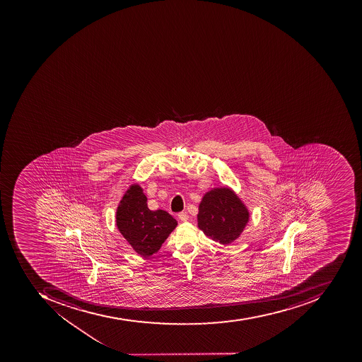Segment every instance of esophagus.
Returning a JSON list of instances; mask_svg holds the SVG:
<instances>
[{
  "mask_svg": "<svg viewBox=\"0 0 362 362\" xmlns=\"http://www.w3.org/2000/svg\"><path fill=\"white\" fill-rule=\"evenodd\" d=\"M178 218H180V221H187L188 214L186 211H182V213L178 214Z\"/></svg>",
  "mask_w": 362,
  "mask_h": 362,
  "instance_id": "34e87169",
  "label": "esophagus"
}]
</instances>
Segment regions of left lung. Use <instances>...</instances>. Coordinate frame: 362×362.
<instances>
[{"instance_id":"8db88e82","label":"left lung","mask_w":362,"mask_h":362,"mask_svg":"<svg viewBox=\"0 0 362 362\" xmlns=\"http://www.w3.org/2000/svg\"><path fill=\"white\" fill-rule=\"evenodd\" d=\"M197 219L198 227L206 236L228 245L240 236L248 223L249 213L233 190L215 188L204 196Z\"/></svg>"}]
</instances>
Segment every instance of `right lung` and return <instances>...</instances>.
I'll use <instances>...</instances> for the list:
<instances>
[{
  "label": "right lung",
  "instance_id": "add662e5",
  "mask_svg": "<svg viewBox=\"0 0 362 362\" xmlns=\"http://www.w3.org/2000/svg\"><path fill=\"white\" fill-rule=\"evenodd\" d=\"M116 225L137 254L148 257L158 252L177 221L162 209L151 211L139 185H132L118 206Z\"/></svg>",
  "mask_w": 362,
  "mask_h": 362
}]
</instances>
